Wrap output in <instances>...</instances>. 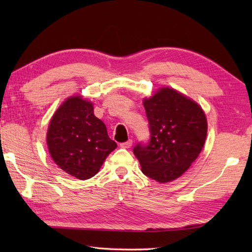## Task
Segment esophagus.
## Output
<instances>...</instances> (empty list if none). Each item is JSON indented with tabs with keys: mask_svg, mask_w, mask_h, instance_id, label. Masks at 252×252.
Returning a JSON list of instances; mask_svg holds the SVG:
<instances>
[{
	"mask_svg": "<svg viewBox=\"0 0 252 252\" xmlns=\"http://www.w3.org/2000/svg\"><path fill=\"white\" fill-rule=\"evenodd\" d=\"M133 144V141L132 140H129L127 142H125V143H121L120 144V147L121 148H130L132 146Z\"/></svg>",
	"mask_w": 252,
	"mask_h": 252,
	"instance_id": "1",
	"label": "esophagus"
}]
</instances>
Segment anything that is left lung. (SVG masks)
Masks as SVG:
<instances>
[{"label":"left lung","instance_id":"obj_1","mask_svg":"<svg viewBox=\"0 0 252 252\" xmlns=\"http://www.w3.org/2000/svg\"><path fill=\"white\" fill-rule=\"evenodd\" d=\"M151 129L147 146H135L142 172L159 183L183 175L205 145L208 123L205 111L194 99L169 87L143 98Z\"/></svg>","mask_w":252,"mask_h":252}]
</instances>
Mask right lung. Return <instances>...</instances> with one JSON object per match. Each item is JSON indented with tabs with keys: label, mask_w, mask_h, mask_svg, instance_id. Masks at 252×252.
<instances>
[{
	"label": "right lung",
	"mask_w": 252,
	"mask_h": 252,
	"mask_svg": "<svg viewBox=\"0 0 252 252\" xmlns=\"http://www.w3.org/2000/svg\"><path fill=\"white\" fill-rule=\"evenodd\" d=\"M46 144L58 168L79 180L94 176L117 147L104 122L94 116L92 101L81 95L66 98L54 112Z\"/></svg>",
	"instance_id": "add662e5"
}]
</instances>
